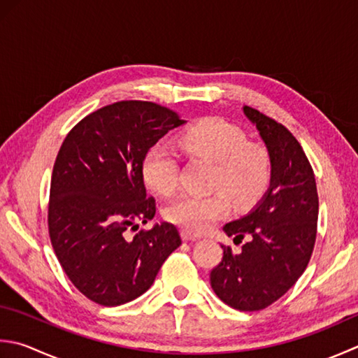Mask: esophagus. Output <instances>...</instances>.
<instances>
[{
	"instance_id": "esophagus-1",
	"label": "esophagus",
	"mask_w": 358,
	"mask_h": 358,
	"mask_svg": "<svg viewBox=\"0 0 358 358\" xmlns=\"http://www.w3.org/2000/svg\"><path fill=\"white\" fill-rule=\"evenodd\" d=\"M181 239H183L185 242H195V241H200L201 237L200 236H197V234H192V233H189V231H181Z\"/></svg>"
}]
</instances>
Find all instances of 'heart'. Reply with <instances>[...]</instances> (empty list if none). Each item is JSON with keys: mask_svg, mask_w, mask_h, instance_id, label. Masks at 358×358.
<instances>
[{"mask_svg": "<svg viewBox=\"0 0 358 358\" xmlns=\"http://www.w3.org/2000/svg\"><path fill=\"white\" fill-rule=\"evenodd\" d=\"M178 145L189 155L214 163L211 187L217 192L185 194L164 211L167 220L189 233H206L229 213L231 199L237 206H247L268 183V152L261 144L248 143L239 127L223 119L206 117L195 122L178 136ZM143 175L153 191L169 195L178 185L177 159L166 147H153L144 158Z\"/></svg>", "mask_w": 358, "mask_h": 358, "instance_id": "b5f03b06", "label": "heart"}]
</instances>
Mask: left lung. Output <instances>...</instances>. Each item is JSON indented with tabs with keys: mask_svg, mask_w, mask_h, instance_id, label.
Segmentation results:
<instances>
[{
	"mask_svg": "<svg viewBox=\"0 0 358 358\" xmlns=\"http://www.w3.org/2000/svg\"><path fill=\"white\" fill-rule=\"evenodd\" d=\"M270 157V185L241 219L223 227L247 242L241 253L222 245L223 259L211 271V287L223 303L253 312L281 298L310 261L318 220L315 175L303 147L284 125L245 105Z\"/></svg>",
	"mask_w": 358,
	"mask_h": 358,
	"instance_id": "1",
	"label": "left lung"
}]
</instances>
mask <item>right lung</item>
Masks as SVG:
<instances>
[{"label":"right lung","mask_w":358,"mask_h":358,"mask_svg":"<svg viewBox=\"0 0 358 358\" xmlns=\"http://www.w3.org/2000/svg\"><path fill=\"white\" fill-rule=\"evenodd\" d=\"M186 121L153 102L122 101L83 117L55 159L48 225L62 268L76 289L102 306H121L150 289L181 245L172 223L133 237L136 220L155 215L143 163L167 131Z\"/></svg>","instance_id":"add662e5"}]
</instances>
